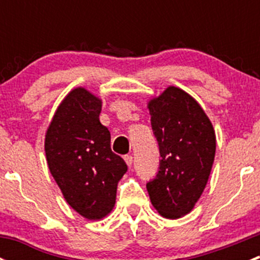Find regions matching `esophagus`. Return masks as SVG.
<instances>
[{"label": "esophagus", "mask_w": 260, "mask_h": 260, "mask_svg": "<svg viewBox=\"0 0 260 260\" xmlns=\"http://www.w3.org/2000/svg\"><path fill=\"white\" fill-rule=\"evenodd\" d=\"M124 161H125V164L128 165V166H132V164H133V157L131 156V154H125L124 156Z\"/></svg>", "instance_id": "obj_1"}]
</instances>
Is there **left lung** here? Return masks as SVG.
<instances>
[{"mask_svg": "<svg viewBox=\"0 0 260 260\" xmlns=\"http://www.w3.org/2000/svg\"><path fill=\"white\" fill-rule=\"evenodd\" d=\"M148 109L161 161L147 191L162 216L179 219L192 210L208 183L216 149L215 131L200 104L176 86L151 99Z\"/></svg>", "mask_w": 260, "mask_h": 260, "instance_id": "8db88e82", "label": "left lung"}]
</instances>
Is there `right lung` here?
Instances as JSON below:
<instances>
[{
	"label": "right lung",
	"mask_w": 260,
	"mask_h": 260,
	"mask_svg": "<svg viewBox=\"0 0 260 260\" xmlns=\"http://www.w3.org/2000/svg\"><path fill=\"white\" fill-rule=\"evenodd\" d=\"M102 101L75 88L60 103L45 136L46 161L67 203L89 220L114 208L117 186L127 172L111 149V133L99 120Z\"/></svg>",
	"instance_id": "right-lung-1"
}]
</instances>
